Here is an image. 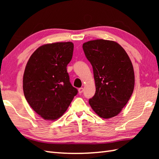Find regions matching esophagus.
<instances>
[{
	"label": "esophagus",
	"mask_w": 159,
	"mask_h": 159,
	"mask_svg": "<svg viewBox=\"0 0 159 159\" xmlns=\"http://www.w3.org/2000/svg\"><path fill=\"white\" fill-rule=\"evenodd\" d=\"M83 87H80V88H79V93L80 94V93H82L83 92Z\"/></svg>",
	"instance_id": "1"
}]
</instances>
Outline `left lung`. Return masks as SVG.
Segmentation results:
<instances>
[{"instance_id":"obj_1","label":"left lung","mask_w":159,"mask_h":159,"mask_svg":"<svg viewBox=\"0 0 159 159\" xmlns=\"http://www.w3.org/2000/svg\"><path fill=\"white\" fill-rule=\"evenodd\" d=\"M85 55L93 67L96 93L89 100L94 112L109 119L119 114L130 98L134 86L133 66L119 43L105 39L84 43Z\"/></svg>"}]
</instances>
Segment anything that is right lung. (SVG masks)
Instances as JSON below:
<instances>
[{
	"label": "right lung",
	"mask_w": 159,
	"mask_h": 159,
	"mask_svg": "<svg viewBox=\"0 0 159 159\" xmlns=\"http://www.w3.org/2000/svg\"><path fill=\"white\" fill-rule=\"evenodd\" d=\"M72 42L39 47L30 57L23 76V91L32 109L46 120L66 112L78 90L70 82L67 66L72 58Z\"/></svg>",
	"instance_id": "right-lung-1"
}]
</instances>
